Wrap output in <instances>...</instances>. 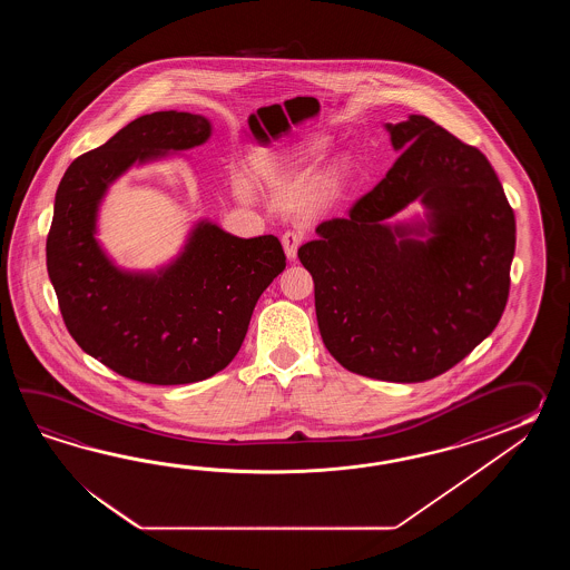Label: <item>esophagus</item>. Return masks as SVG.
I'll use <instances>...</instances> for the list:
<instances>
[{
    "instance_id": "esophagus-1",
    "label": "esophagus",
    "mask_w": 570,
    "mask_h": 570,
    "mask_svg": "<svg viewBox=\"0 0 570 570\" xmlns=\"http://www.w3.org/2000/svg\"><path fill=\"white\" fill-rule=\"evenodd\" d=\"M281 243H283V250H285V255L289 261H293L295 256H297V248L302 246L303 243V234L302 232L289 230L283 234V238H281Z\"/></svg>"
}]
</instances>
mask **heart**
<instances>
[{
    "label": "heart",
    "instance_id": "b5f03b06",
    "mask_svg": "<svg viewBox=\"0 0 570 570\" xmlns=\"http://www.w3.org/2000/svg\"><path fill=\"white\" fill-rule=\"evenodd\" d=\"M327 148H330V140L324 138V136H315V138H312V140L297 153L295 160L303 163V160H312V158L322 157ZM283 165H285V160H279V158L273 157V155H261L258 163H256V170H258L263 177H273V175H277V173L283 169ZM238 187H240L243 194H248V191H250V181H248V179H240Z\"/></svg>",
    "mask_w": 570,
    "mask_h": 570
}]
</instances>
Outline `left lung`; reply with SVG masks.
<instances>
[{"label": "left lung", "instance_id": "obj_1", "mask_svg": "<svg viewBox=\"0 0 570 570\" xmlns=\"http://www.w3.org/2000/svg\"><path fill=\"white\" fill-rule=\"evenodd\" d=\"M401 153L385 179L297 250L330 354L356 375L422 383L495 330L515 216L483 153L412 114L385 124ZM417 198L425 218L386 219Z\"/></svg>", "mask_w": 570, "mask_h": 570}]
</instances>
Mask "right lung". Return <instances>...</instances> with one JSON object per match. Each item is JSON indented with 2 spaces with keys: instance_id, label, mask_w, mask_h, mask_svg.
<instances>
[{
  "instance_id": "1",
  "label": "right lung",
  "mask_w": 570,
  "mask_h": 570,
  "mask_svg": "<svg viewBox=\"0 0 570 570\" xmlns=\"http://www.w3.org/2000/svg\"><path fill=\"white\" fill-rule=\"evenodd\" d=\"M209 136L206 116L146 114L75 158L55 197L47 267L65 326L89 356L148 385L197 383L226 368L258 297L285 268L277 236L238 238L209 219L157 271H126L101 248L97 214L109 185Z\"/></svg>"
}]
</instances>
